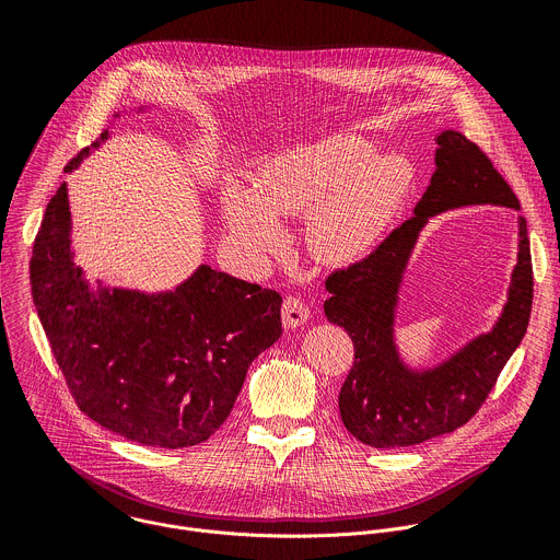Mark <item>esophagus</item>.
<instances>
[{
    "instance_id": "34e87169",
    "label": "esophagus",
    "mask_w": 560,
    "mask_h": 560,
    "mask_svg": "<svg viewBox=\"0 0 560 560\" xmlns=\"http://www.w3.org/2000/svg\"><path fill=\"white\" fill-rule=\"evenodd\" d=\"M281 318L285 328H299L310 318V310L299 296H285L281 307Z\"/></svg>"
}]
</instances>
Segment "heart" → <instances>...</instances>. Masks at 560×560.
<instances>
[{"mask_svg":"<svg viewBox=\"0 0 560 560\" xmlns=\"http://www.w3.org/2000/svg\"><path fill=\"white\" fill-rule=\"evenodd\" d=\"M412 184L401 154H374L359 135H335L268 162L257 190L228 184L221 217L234 248L250 261L279 242L275 221L307 217V248L326 264L368 253Z\"/></svg>","mask_w":560,"mask_h":560,"instance_id":"b5f03b06","label":"heart"}]
</instances>
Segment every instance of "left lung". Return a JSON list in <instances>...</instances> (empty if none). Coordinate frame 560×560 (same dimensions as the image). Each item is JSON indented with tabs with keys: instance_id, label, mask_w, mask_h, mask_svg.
<instances>
[{
	"instance_id": "left-lung-1",
	"label": "left lung",
	"mask_w": 560,
	"mask_h": 560,
	"mask_svg": "<svg viewBox=\"0 0 560 560\" xmlns=\"http://www.w3.org/2000/svg\"><path fill=\"white\" fill-rule=\"evenodd\" d=\"M436 143V171L415 214L365 259L326 279L328 322L341 326L354 343V365L339 392L341 421L352 436L378 450L417 445L465 425L483 406L529 324L532 255L527 223L518 217L516 266L494 328L430 370H412L398 357V290L430 217L465 206L521 210L508 182L474 141L458 130H443Z\"/></svg>"
}]
</instances>
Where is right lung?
Returning a JSON list of instances; mask_svg holds the SVG:
<instances>
[{
    "label": "right lung",
    "mask_w": 560,
    "mask_h": 560,
    "mask_svg": "<svg viewBox=\"0 0 560 560\" xmlns=\"http://www.w3.org/2000/svg\"><path fill=\"white\" fill-rule=\"evenodd\" d=\"M86 154L89 148L66 171ZM31 285L77 408L141 445L177 450L210 439L250 363L281 337L279 292L210 266L168 292L91 290L72 261L66 184L35 236Z\"/></svg>",
    "instance_id": "obj_1"
}]
</instances>
